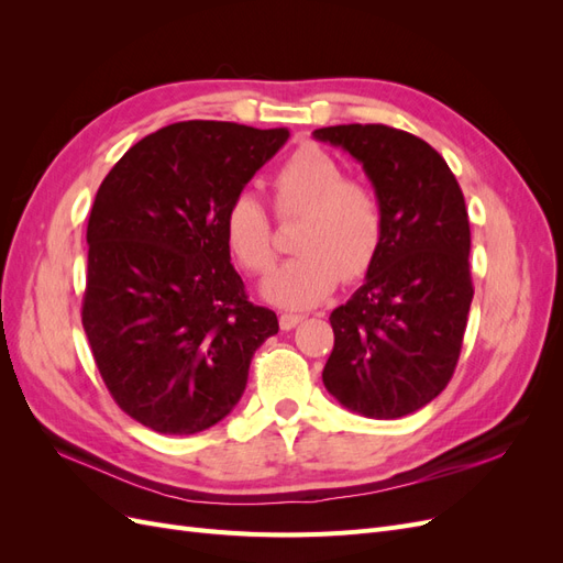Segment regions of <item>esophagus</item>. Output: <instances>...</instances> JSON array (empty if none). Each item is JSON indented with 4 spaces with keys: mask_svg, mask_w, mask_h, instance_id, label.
<instances>
[{
    "mask_svg": "<svg viewBox=\"0 0 563 563\" xmlns=\"http://www.w3.org/2000/svg\"><path fill=\"white\" fill-rule=\"evenodd\" d=\"M300 321H302V314H291V312H282V314H279V327H282L284 331L296 329Z\"/></svg>",
    "mask_w": 563,
    "mask_h": 563,
    "instance_id": "1",
    "label": "esophagus"
}]
</instances>
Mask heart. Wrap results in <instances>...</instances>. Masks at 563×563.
<instances>
[{"label": "heart", "instance_id": "obj_1", "mask_svg": "<svg viewBox=\"0 0 563 563\" xmlns=\"http://www.w3.org/2000/svg\"><path fill=\"white\" fill-rule=\"evenodd\" d=\"M282 220L300 218L296 251L263 282V296L286 310H310L327 300L340 279L364 277L376 263L385 234V211L376 187L350 178L327 150L302 145L269 178ZM223 236L234 261L263 275L275 263V232L263 201L240 192L223 213Z\"/></svg>", "mask_w": 563, "mask_h": 563}]
</instances>
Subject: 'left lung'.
<instances>
[{"mask_svg":"<svg viewBox=\"0 0 563 563\" xmlns=\"http://www.w3.org/2000/svg\"><path fill=\"white\" fill-rule=\"evenodd\" d=\"M312 135L362 162L385 211L364 286L329 317L335 340L321 378L350 411L395 420L441 395L463 347L474 296L465 197L413 133L340 124Z\"/></svg>","mask_w":563,"mask_h":563,"instance_id":"left-lung-1","label":"left lung"}]
</instances>
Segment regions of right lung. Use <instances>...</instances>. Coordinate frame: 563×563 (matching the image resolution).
Masks as SVG:
<instances>
[{"label":"right lung","mask_w":563,"mask_h":563,"mask_svg":"<svg viewBox=\"0 0 563 563\" xmlns=\"http://www.w3.org/2000/svg\"><path fill=\"white\" fill-rule=\"evenodd\" d=\"M288 129L178 122L145 135L100 183L81 323L126 416L197 434L242 399L253 352L279 331L230 263L223 213Z\"/></svg>","instance_id":"obj_1"}]
</instances>
